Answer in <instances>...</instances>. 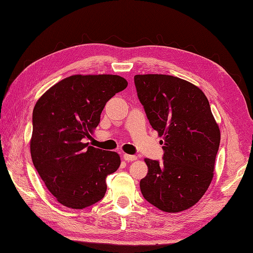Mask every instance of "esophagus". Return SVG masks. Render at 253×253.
Here are the masks:
<instances>
[{"mask_svg":"<svg viewBox=\"0 0 253 253\" xmlns=\"http://www.w3.org/2000/svg\"><path fill=\"white\" fill-rule=\"evenodd\" d=\"M124 159L126 160V161H134V160H137V156H134V155H128V154H124Z\"/></svg>","mask_w":253,"mask_h":253,"instance_id":"34e87169","label":"esophagus"}]
</instances>
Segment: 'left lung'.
Returning <instances> with one entry per match:
<instances>
[{
  "label": "left lung",
  "mask_w": 253,
  "mask_h": 253,
  "mask_svg": "<svg viewBox=\"0 0 253 253\" xmlns=\"http://www.w3.org/2000/svg\"><path fill=\"white\" fill-rule=\"evenodd\" d=\"M134 85L151 126L163 140V161L145 159L144 199L167 212H178L203 197L213 176L220 130L204 93L168 75H135Z\"/></svg>",
  "instance_id": "left-lung-1"
}]
</instances>
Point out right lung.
<instances>
[{"label": "right lung", "mask_w": 253, "mask_h": 253, "mask_svg": "<svg viewBox=\"0 0 253 253\" xmlns=\"http://www.w3.org/2000/svg\"><path fill=\"white\" fill-rule=\"evenodd\" d=\"M127 84L116 75H76L56 83L36 102L32 160L48 190L64 206L82 210L105 197L106 177L119 169L121 158L86 141L107 101Z\"/></svg>", "instance_id": "add662e5"}]
</instances>
